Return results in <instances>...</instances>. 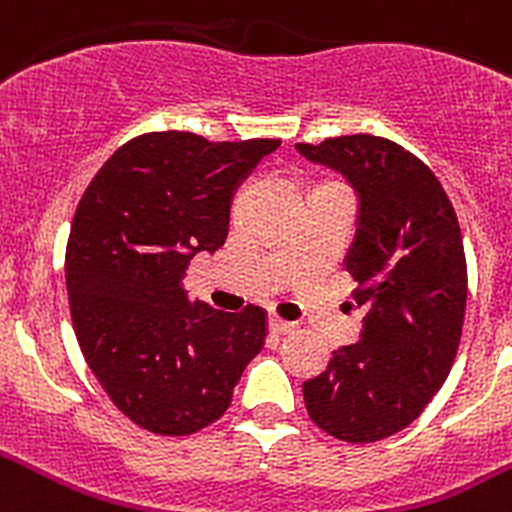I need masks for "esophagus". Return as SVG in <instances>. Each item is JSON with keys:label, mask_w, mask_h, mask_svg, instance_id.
<instances>
[{"label": "esophagus", "mask_w": 512, "mask_h": 512, "mask_svg": "<svg viewBox=\"0 0 512 512\" xmlns=\"http://www.w3.org/2000/svg\"><path fill=\"white\" fill-rule=\"evenodd\" d=\"M270 330L275 332V335H290V332L297 330V325H295V322H287V320H282V317L272 315L270 317Z\"/></svg>", "instance_id": "1"}]
</instances>
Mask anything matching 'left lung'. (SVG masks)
I'll list each match as a JSON object with an SVG mask.
<instances>
[{
	"label": "left lung",
	"instance_id": "obj_1",
	"mask_svg": "<svg viewBox=\"0 0 512 512\" xmlns=\"http://www.w3.org/2000/svg\"><path fill=\"white\" fill-rule=\"evenodd\" d=\"M297 150L360 195L345 267L365 312L362 340L302 385L305 408L332 438L375 443L420 418L458 355L468 300L458 215L433 170L398 142L345 135Z\"/></svg>",
	"mask_w": 512,
	"mask_h": 512
}]
</instances>
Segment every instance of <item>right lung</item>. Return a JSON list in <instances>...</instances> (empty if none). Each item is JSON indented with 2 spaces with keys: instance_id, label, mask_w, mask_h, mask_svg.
<instances>
[{
  "instance_id": "add662e5",
  "label": "right lung",
  "mask_w": 512,
  "mask_h": 512,
  "mask_svg": "<svg viewBox=\"0 0 512 512\" xmlns=\"http://www.w3.org/2000/svg\"><path fill=\"white\" fill-rule=\"evenodd\" d=\"M280 140L147 132L119 147L74 212L64 255L79 350L114 408L155 435L220 420L267 337V310L190 305L195 252L225 245L237 185Z\"/></svg>"
}]
</instances>
